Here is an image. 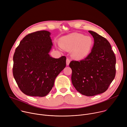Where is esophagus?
<instances>
[{
    "instance_id": "34e87169",
    "label": "esophagus",
    "mask_w": 127,
    "mask_h": 127,
    "mask_svg": "<svg viewBox=\"0 0 127 127\" xmlns=\"http://www.w3.org/2000/svg\"><path fill=\"white\" fill-rule=\"evenodd\" d=\"M70 62V59H69V58H67V59H66V65L68 66V65H69Z\"/></svg>"
}]
</instances>
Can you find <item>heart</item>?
Returning <instances> with one entry per match:
<instances>
[{"instance_id":"heart-1","label":"heart","mask_w":127,"mask_h":127,"mask_svg":"<svg viewBox=\"0 0 127 127\" xmlns=\"http://www.w3.org/2000/svg\"><path fill=\"white\" fill-rule=\"evenodd\" d=\"M62 49L71 52V56L76 60H81L87 57L91 52L94 41L91 37L79 33H73L60 39Z\"/></svg>"}]
</instances>
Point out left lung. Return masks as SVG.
I'll list each match as a JSON object with an SVG mask.
<instances>
[{"label":"left lung","instance_id":"obj_1","mask_svg":"<svg viewBox=\"0 0 127 127\" xmlns=\"http://www.w3.org/2000/svg\"><path fill=\"white\" fill-rule=\"evenodd\" d=\"M94 40L90 54L83 60L72 61L71 81L84 95L93 96L105 92L116 75V58L108 41L97 33L89 31Z\"/></svg>","mask_w":127,"mask_h":127}]
</instances>
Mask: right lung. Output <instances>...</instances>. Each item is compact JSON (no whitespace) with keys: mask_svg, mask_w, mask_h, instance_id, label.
Segmentation results:
<instances>
[{"mask_svg":"<svg viewBox=\"0 0 127 127\" xmlns=\"http://www.w3.org/2000/svg\"><path fill=\"white\" fill-rule=\"evenodd\" d=\"M50 35L45 30L30 33L15 50L13 75L21 91L27 95H47L55 78L66 66L65 56L56 59L50 56L53 45Z\"/></svg>","mask_w":127,"mask_h":127,"instance_id":"add662e5","label":"right lung"}]
</instances>
